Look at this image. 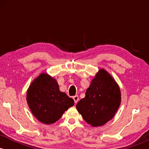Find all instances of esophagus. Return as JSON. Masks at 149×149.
<instances>
[{"label": "esophagus", "mask_w": 149, "mask_h": 149, "mask_svg": "<svg viewBox=\"0 0 149 149\" xmlns=\"http://www.w3.org/2000/svg\"><path fill=\"white\" fill-rule=\"evenodd\" d=\"M73 100H74L75 104H77V103H78V100H79V97H78V95H76V96L73 97Z\"/></svg>", "instance_id": "obj_1"}]
</instances>
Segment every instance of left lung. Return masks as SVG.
<instances>
[{
	"instance_id": "8db88e82",
	"label": "left lung",
	"mask_w": 149,
	"mask_h": 149,
	"mask_svg": "<svg viewBox=\"0 0 149 149\" xmlns=\"http://www.w3.org/2000/svg\"><path fill=\"white\" fill-rule=\"evenodd\" d=\"M120 102L118 85L109 73L100 69L87 89L85 97L76 104V109L85 122L98 127L113 118Z\"/></svg>"
}]
</instances>
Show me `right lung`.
<instances>
[{
    "label": "right lung",
    "instance_id": "right-lung-1",
    "mask_svg": "<svg viewBox=\"0 0 149 149\" xmlns=\"http://www.w3.org/2000/svg\"><path fill=\"white\" fill-rule=\"evenodd\" d=\"M26 100L32 113L44 124H52L65 111L74 105V100L60 92L57 82L46 73H41L28 89Z\"/></svg>",
    "mask_w": 149,
    "mask_h": 149
}]
</instances>
